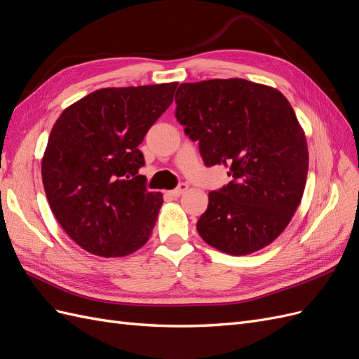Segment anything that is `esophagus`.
<instances>
[{
  "label": "esophagus",
  "mask_w": 359,
  "mask_h": 359,
  "mask_svg": "<svg viewBox=\"0 0 359 359\" xmlns=\"http://www.w3.org/2000/svg\"><path fill=\"white\" fill-rule=\"evenodd\" d=\"M189 189V186H187V184H180V186L175 189V190H170L169 193L172 194V196H175V198H180L181 196V194H184V193H186V190Z\"/></svg>",
  "instance_id": "esophagus-1"
}]
</instances>
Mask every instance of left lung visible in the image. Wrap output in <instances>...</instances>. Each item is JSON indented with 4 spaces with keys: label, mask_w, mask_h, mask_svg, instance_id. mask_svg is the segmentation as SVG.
<instances>
[{
    "label": "left lung",
    "mask_w": 359,
    "mask_h": 359,
    "mask_svg": "<svg viewBox=\"0 0 359 359\" xmlns=\"http://www.w3.org/2000/svg\"><path fill=\"white\" fill-rule=\"evenodd\" d=\"M175 100L205 165H223L233 178L208 194L196 224L202 240L231 256L276 241L298 210L309 172L306 133L289 100L240 78L181 83Z\"/></svg>",
    "instance_id": "obj_1"
}]
</instances>
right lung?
Instances as JSON below:
<instances>
[{
	"mask_svg": "<svg viewBox=\"0 0 359 359\" xmlns=\"http://www.w3.org/2000/svg\"><path fill=\"white\" fill-rule=\"evenodd\" d=\"M178 82L102 88L62 111L41 157V181L72 240L102 257L144 247L163 205L139 169V145L173 102Z\"/></svg>",
	"mask_w": 359,
	"mask_h": 359,
	"instance_id": "right-lung-1",
	"label": "right lung"
}]
</instances>
